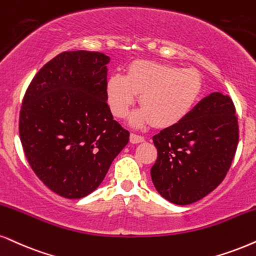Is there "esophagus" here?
<instances>
[{"label":"esophagus","instance_id":"1","mask_svg":"<svg viewBox=\"0 0 256 256\" xmlns=\"http://www.w3.org/2000/svg\"><path fill=\"white\" fill-rule=\"evenodd\" d=\"M144 141V136H140V135H136V134H130V144H141Z\"/></svg>","mask_w":256,"mask_h":256}]
</instances>
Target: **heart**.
Masks as SVG:
<instances>
[{"label":"heart","instance_id":"obj_1","mask_svg":"<svg viewBox=\"0 0 256 256\" xmlns=\"http://www.w3.org/2000/svg\"><path fill=\"white\" fill-rule=\"evenodd\" d=\"M203 90L200 74L194 70L146 59L132 62L124 76L112 74L106 92L115 118L127 115L138 96L141 108L129 118V124L142 127L153 122L158 128H170L188 118Z\"/></svg>","mask_w":256,"mask_h":256}]
</instances>
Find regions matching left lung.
Segmentation results:
<instances>
[{"mask_svg":"<svg viewBox=\"0 0 256 256\" xmlns=\"http://www.w3.org/2000/svg\"><path fill=\"white\" fill-rule=\"evenodd\" d=\"M235 114L229 96L212 92L196 104L184 121L154 135L158 159L150 176L162 197L188 205L222 182L238 144Z\"/></svg>","mask_w":256,"mask_h":256,"instance_id":"1","label":"left lung"}]
</instances>
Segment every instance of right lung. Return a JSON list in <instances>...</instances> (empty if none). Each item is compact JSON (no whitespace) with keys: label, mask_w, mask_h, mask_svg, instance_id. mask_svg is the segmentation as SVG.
<instances>
[{"label":"right lung","mask_w":256,"mask_h":256,"mask_svg":"<svg viewBox=\"0 0 256 256\" xmlns=\"http://www.w3.org/2000/svg\"><path fill=\"white\" fill-rule=\"evenodd\" d=\"M109 62L100 52H62L38 72L22 102L18 129L28 162L68 200L96 190L129 141L106 103Z\"/></svg>","instance_id":"obj_1"}]
</instances>
